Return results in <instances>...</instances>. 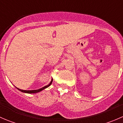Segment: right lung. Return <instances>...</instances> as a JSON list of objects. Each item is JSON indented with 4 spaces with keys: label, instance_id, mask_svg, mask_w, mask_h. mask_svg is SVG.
<instances>
[{
    "label": "right lung",
    "instance_id": "1",
    "mask_svg": "<svg viewBox=\"0 0 123 123\" xmlns=\"http://www.w3.org/2000/svg\"><path fill=\"white\" fill-rule=\"evenodd\" d=\"M52 81H53V79H52L51 80V81L50 82V83L48 85H46L45 86L43 87L42 88H40V89H37V90H22V89H19V88L17 87H15L16 88H17V89H18V90H19V91L22 92L23 93H38V92H40L42 91L43 90H44V89H45L46 88L48 87L49 86H50V85H51L52 83Z\"/></svg>",
    "mask_w": 123,
    "mask_h": 123
}]
</instances>
